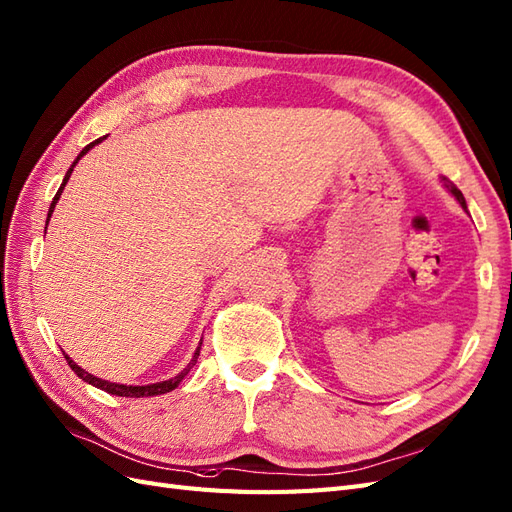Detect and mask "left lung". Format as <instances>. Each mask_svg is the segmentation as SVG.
Masks as SVG:
<instances>
[{"label": "left lung", "mask_w": 512, "mask_h": 512, "mask_svg": "<svg viewBox=\"0 0 512 512\" xmlns=\"http://www.w3.org/2000/svg\"><path fill=\"white\" fill-rule=\"evenodd\" d=\"M442 183H444V185H446V188H448V190H451V194H453V196H455V198L459 200V205H461L463 209H468V207H466V198H463V194H461V192L457 190V185H455V183H453L451 179H448V177H442Z\"/></svg>", "instance_id": "8db88e82"}]
</instances>
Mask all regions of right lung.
<instances>
[{
	"mask_svg": "<svg viewBox=\"0 0 512 512\" xmlns=\"http://www.w3.org/2000/svg\"><path fill=\"white\" fill-rule=\"evenodd\" d=\"M106 136H102V138H98V141H94V143H89L81 153H79V158H76L74 162H72V166L68 168V173H66V177H64V183L59 185V190H57V194H55V198H53V203H51V209H49V218H46V224H49V220H51V213H53V209H55V205H57V200H59V196H61V192H64V185L68 183V179H70V175H72V170H74V166H76V162H79L85 153L94 147V145H98V143H102ZM200 344H203V339H200ZM198 354H200V348H196V352H194V359H192V363L185 367L181 374H177L175 378H170V380H164V382H156V384H145V386H126V384H115V382H108V380H102V378H96V376H91V374H87L85 369H81L79 365H76L68 354H64L66 356V361H68V365L72 367V371L79 378H83L85 382H89V384H94V386H98V389H102V391H106V393H111V395H119V397H153V395H162V393H168V391H173L175 386L188 376V371L192 369V365L196 363V359H198Z\"/></svg>",
	"mask_w": 512,
	"mask_h": 512,
	"instance_id": "obj_1",
	"label": "right lung"
}]
</instances>
